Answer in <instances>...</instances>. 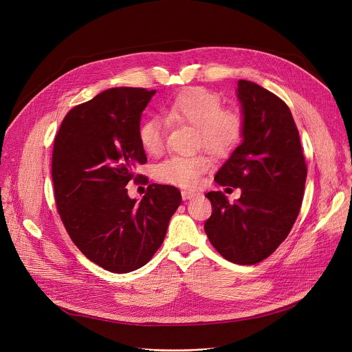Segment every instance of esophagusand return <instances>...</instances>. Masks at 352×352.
<instances>
[{"instance_id": "esophagus-1", "label": "esophagus", "mask_w": 352, "mask_h": 352, "mask_svg": "<svg viewBox=\"0 0 352 352\" xmlns=\"http://www.w3.org/2000/svg\"><path fill=\"white\" fill-rule=\"evenodd\" d=\"M181 195H182V199H184V200H189V199H192V197L197 196L199 193H197V192H195V190H182V192H181Z\"/></svg>"}]
</instances>
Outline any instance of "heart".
Wrapping results in <instances>:
<instances>
[{"instance_id":"obj_1","label":"heart","mask_w":352,"mask_h":352,"mask_svg":"<svg viewBox=\"0 0 352 352\" xmlns=\"http://www.w3.org/2000/svg\"><path fill=\"white\" fill-rule=\"evenodd\" d=\"M168 122H182L197 129L199 143L208 152L223 155L241 139L243 121L239 113L223 110L221 98L204 87L181 93L164 110ZM139 140L148 155H159L164 146V128L157 118L144 121L139 128ZM209 162L200 156H173L157 164L156 177L162 182L178 186H195Z\"/></svg>"}]
</instances>
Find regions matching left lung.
Listing matches in <instances>:
<instances>
[{
  "mask_svg": "<svg viewBox=\"0 0 352 352\" xmlns=\"http://www.w3.org/2000/svg\"><path fill=\"white\" fill-rule=\"evenodd\" d=\"M242 142L217 171L221 186L241 188L230 204L221 192L206 193L213 213L205 223L210 243L227 261L255 265L289 234L304 199L307 164L288 106L272 91L238 80Z\"/></svg>",
  "mask_w": 352,
  "mask_h": 352,
  "instance_id": "8db88e82",
  "label": "left lung"
}]
</instances>
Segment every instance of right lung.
<instances>
[{
  "instance_id": "1",
  "label": "right lung",
  "mask_w": 352,
  "mask_h": 352,
  "mask_svg": "<svg viewBox=\"0 0 352 352\" xmlns=\"http://www.w3.org/2000/svg\"><path fill=\"white\" fill-rule=\"evenodd\" d=\"M156 90L113 87L74 107L54 140L52 175L61 220L80 252L113 273L144 266L162 246L181 192L152 184L138 202L126 184L147 162L142 113Z\"/></svg>"
}]
</instances>
